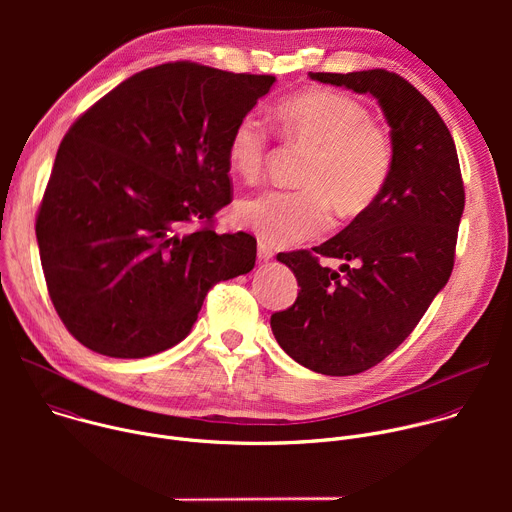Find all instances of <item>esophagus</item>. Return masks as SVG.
<instances>
[{
	"instance_id": "esophagus-1",
	"label": "esophagus",
	"mask_w": 512,
	"mask_h": 512,
	"mask_svg": "<svg viewBox=\"0 0 512 512\" xmlns=\"http://www.w3.org/2000/svg\"><path fill=\"white\" fill-rule=\"evenodd\" d=\"M273 255H275V253H273V249H271L267 243L261 241V243L257 245V257H259V261H269V259H273Z\"/></svg>"
}]
</instances>
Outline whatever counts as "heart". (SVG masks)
Wrapping results in <instances>:
<instances>
[{"instance_id":"b5f03b06","label":"heart","mask_w":512,"mask_h":512,"mask_svg":"<svg viewBox=\"0 0 512 512\" xmlns=\"http://www.w3.org/2000/svg\"><path fill=\"white\" fill-rule=\"evenodd\" d=\"M281 135L312 148L300 190H267L243 200L237 223L275 247L320 237L340 216L367 212L383 194L393 170L391 135L371 121L367 105L332 89H314L287 99L277 109ZM271 131L257 113H245L231 129V170L253 182L269 158Z\"/></svg>"}]
</instances>
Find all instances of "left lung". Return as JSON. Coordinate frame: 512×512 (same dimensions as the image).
<instances>
[{"mask_svg": "<svg viewBox=\"0 0 512 512\" xmlns=\"http://www.w3.org/2000/svg\"><path fill=\"white\" fill-rule=\"evenodd\" d=\"M312 81L373 95L391 127L393 170L379 200L310 251L279 253L296 304L271 316L279 346L302 367L348 377L369 371L417 326L454 269L464 182L456 143L433 105L403 77L375 68L310 72Z\"/></svg>", "mask_w": 512, "mask_h": 512, "instance_id": "1", "label": "left lung"}]
</instances>
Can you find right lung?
Instances as JSON below:
<instances>
[{
  "instance_id": "1",
  "label": "right lung",
  "mask_w": 512,
  "mask_h": 512,
  "mask_svg": "<svg viewBox=\"0 0 512 512\" xmlns=\"http://www.w3.org/2000/svg\"><path fill=\"white\" fill-rule=\"evenodd\" d=\"M275 77L168 62L123 81L64 135L38 210L50 300L83 346L143 358L182 342L257 241L208 227L231 202V129ZM202 222V230L189 225Z\"/></svg>"
}]
</instances>
